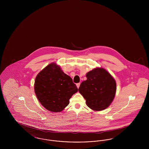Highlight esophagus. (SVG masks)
Listing matches in <instances>:
<instances>
[{
  "instance_id": "34e87169",
  "label": "esophagus",
  "mask_w": 149,
  "mask_h": 149,
  "mask_svg": "<svg viewBox=\"0 0 149 149\" xmlns=\"http://www.w3.org/2000/svg\"><path fill=\"white\" fill-rule=\"evenodd\" d=\"M80 85V83H77V88H79Z\"/></svg>"
}]
</instances>
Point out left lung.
<instances>
[{
	"instance_id": "8db88e82",
	"label": "left lung",
	"mask_w": 149,
	"mask_h": 149,
	"mask_svg": "<svg viewBox=\"0 0 149 149\" xmlns=\"http://www.w3.org/2000/svg\"><path fill=\"white\" fill-rule=\"evenodd\" d=\"M87 79L80 85L79 92L86 104L94 111H102L109 106L116 92V83L103 68H97L86 73Z\"/></svg>"
}]
</instances>
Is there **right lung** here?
<instances>
[{
  "mask_svg": "<svg viewBox=\"0 0 149 149\" xmlns=\"http://www.w3.org/2000/svg\"><path fill=\"white\" fill-rule=\"evenodd\" d=\"M34 89L42 106L54 112L62 111L69 104L72 95L78 91L71 77L53 63L38 74Z\"/></svg>",
  "mask_w": 149,
  "mask_h": 149,
  "instance_id": "obj_1",
  "label": "right lung"
}]
</instances>
